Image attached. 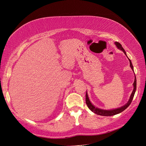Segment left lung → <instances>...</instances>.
<instances>
[{
  "mask_svg": "<svg viewBox=\"0 0 146 146\" xmlns=\"http://www.w3.org/2000/svg\"><path fill=\"white\" fill-rule=\"evenodd\" d=\"M115 44V45L117 46V48L118 49H120V50H122L123 52L124 53L125 55L127 56L126 53H125L124 49L122 48V45H121V44L119 42H116ZM128 59H129V60L130 67H131V68L132 69V70L133 71V66L132 65L131 61L129 58H128ZM136 90H137V79H136V76H135V81H134V82H133V92L131 93V96H130L129 100V101H128L127 104H125L124 106H122L121 108L114 109V110H102V109H98L97 108H96L90 102V99H89V97H88L87 92H86V104H87L88 108L90 109L91 111L95 113V114L99 115H101V116H113V115H117V114H118V113L122 112L123 111H124L125 109H126L128 107V106H129L131 104V103L132 100H133V97H134Z\"/></svg>",
  "mask_w": 146,
  "mask_h": 146,
  "instance_id": "left-lung-1",
  "label": "left lung"
}]
</instances>
